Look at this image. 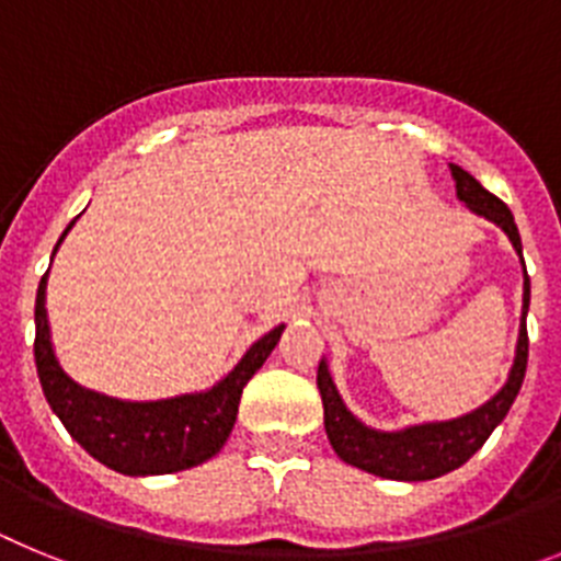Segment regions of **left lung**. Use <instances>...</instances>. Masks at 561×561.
Segmentation results:
<instances>
[{
	"label": "left lung",
	"mask_w": 561,
	"mask_h": 561,
	"mask_svg": "<svg viewBox=\"0 0 561 561\" xmlns=\"http://www.w3.org/2000/svg\"><path fill=\"white\" fill-rule=\"evenodd\" d=\"M449 168H453L455 187H458V199L466 202V207L472 213L503 227L505 236L512 238L517 255L523 257V241H519V230L514 225V216L508 210V205L500 202L494 193L485 191L472 173H466L458 165ZM528 300H531V284H528V275H525L523 323H519L517 356H514L508 381H505L503 390L492 401H485L483 408H478L469 415H460V419L419 424V427H408L401 430V433H379V430L365 427L342 404L334 381H331L329 365L320 362V368H317V388H320V399H323L325 435H329L334 453L345 463L356 466V469H365V472L390 480H433L463 466L466 460L483 447L485 438L494 433L500 421L505 419V413L512 410L514 399H517L519 388H523L525 365H528V329H525Z\"/></svg>",
	"instance_id": "8db88e82"
}]
</instances>
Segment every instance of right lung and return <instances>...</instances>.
Here are the masks:
<instances>
[{"label": "right lung", "mask_w": 561, "mask_h": 561, "mask_svg": "<svg viewBox=\"0 0 561 561\" xmlns=\"http://www.w3.org/2000/svg\"><path fill=\"white\" fill-rule=\"evenodd\" d=\"M72 227V221H69ZM67 227V230H69ZM64 230V236H67ZM61 236V238H64ZM58 238V244H61ZM56 244V247H58ZM47 272L36 291V370L53 413L67 433L95 460L121 474H171L205 463L225 447L238 415L244 385L277 345L284 325L272 329L244 354L236 368L207 393L165 401H121L81 388L58 365L44 309Z\"/></svg>", "instance_id": "right-lung-1"}]
</instances>
